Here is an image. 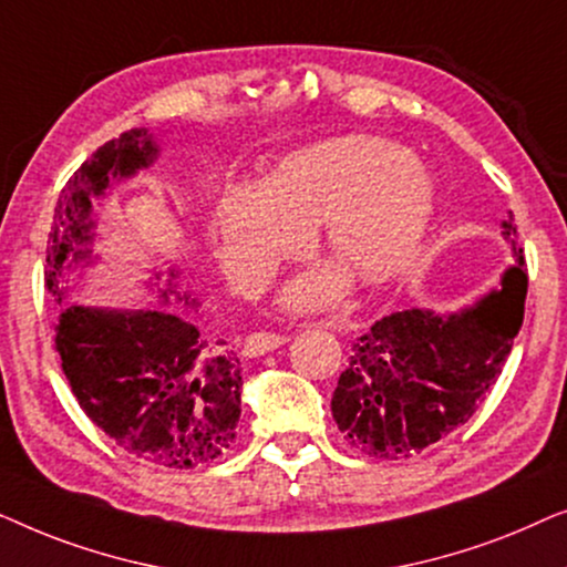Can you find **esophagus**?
I'll use <instances>...</instances> for the list:
<instances>
[{
    "label": "esophagus",
    "mask_w": 567,
    "mask_h": 567,
    "mask_svg": "<svg viewBox=\"0 0 567 567\" xmlns=\"http://www.w3.org/2000/svg\"><path fill=\"white\" fill-rule=\"evenodd\" d=\"M286 343L284 336H276V332H255L245 340V355L247 359H258V355H266L276 348H281Z\"/></svg>",
    "instance_id": "esophagus-1"
}]
</instances>
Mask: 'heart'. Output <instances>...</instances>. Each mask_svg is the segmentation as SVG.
Wrapping results in <instances>:
<instances>
[{
	"label": "heart",
	"mask_w": 567,
	"mask_h": 567,
	"mask_svg": "<svg viewBox=\"0 0 567 567\" xmlns=\"http://www.w3.org/2000/svg\"><path fill=\"white\" fill-rule=\"evenodd\" d=\"M436 188L405 146L379 136L320 142L281 159L266 183H237L214 212L219 266L237 289H252L284 255L299 250L307 227L322 224V243L348 274L382 286L413 268L429 237ZM348 278L312 270L286 286L291 309L336 301Z\"/></svg>",
	"instance_id": "b5f03b06"
}]
</instances>
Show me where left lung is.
I'll use <instances>...</instances> for the list:
<instances>
[{"label": "left lung", "instance_id": "1", "mask_svg": "<svg viewBox=\"0 0 567 567\" xmlns=\"http://www.w3.org/2000/svg\"><path fill=\"white\" fill-rule=\"evenodd\" d=\"M503 237L514 266L498 289L456 312H392L353 338L330 402L348 444L377 460H408L470 421L524 322L529 278L514 216L503 221Z\"/></svg>", "mask_w": 567, "mask_h": 567}]
</instances>
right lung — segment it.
Here are the masks:
<instances>
[{
	"label": "right lung",
	"mask_w": 567,
	"mask_h": 567,
	"mask_svg": "<svg viewBox=\"0 0 567 567\" xmlns=\"http://www.w3.org/2000/svg\"><path fill=\"white\" fill-rule=\"evenodd\" d=\"M157 157L150 131L131 128L100 146L64 185L45 250V289L56 305L69 293L66 274L100 260L92 252V200L100 204L111 183L128 181ZM152 278L159 281L162 270ZM175 278L169 268L162 307H64L56 351L80 408L123 452L157 467L193 470L235 444L243 374L237 355L196 317L200 301L175 291Z\"/></svg>",
	"instance_id": "obj_1"
}]
</instances>
